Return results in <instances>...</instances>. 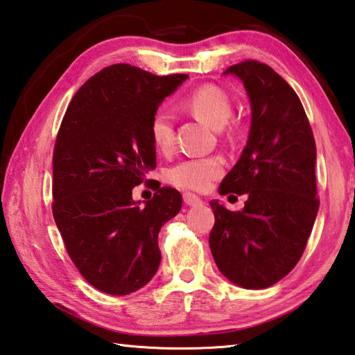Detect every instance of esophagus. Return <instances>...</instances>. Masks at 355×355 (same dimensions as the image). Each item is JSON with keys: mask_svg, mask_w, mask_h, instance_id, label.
Wrapping results in <instances>:
<instances>
[{"mask_svg": "<svg viewBox=\"0 0 355 355\" xmlns=\"http://www.w3.org/2000/svg\"><path fill=\"white\" fill-rule=\"evenodd\" d=\"M183 202L188 206H202L203 205V200L197 197L196 194H191V192H186V194H183Z\"/></svg>", "mask_w": 355, "mask_h": 355, "instance_id": "esophagus-1", "label": "esophagus"}]
</instances>
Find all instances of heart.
Here are the masks:
<instances>
[{
	"label": "heart",
	"instance_id": "1",
	"mask_svg": "<svg viewBox=\"0 0 355 355\" xmlns=\"http://www.w3.org/2000/svg\"><path fill=\"white\" fill-rule=\"evenodd\" d=\"M186 110L194 113L216 130H220L231 118V102L220 88L203 85L191 92L183 101ZM150 137L159 150H167L175 137V118L169 108H159L150 119ZM223 163L217 157L188 158L177 163L167 173L172 184L182 189L205 191L222 175Z\"/></svg>",
	"mask_w": 355,
	"mask_h": 355
}]
</instances>
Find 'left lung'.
Here are the masks:
<instances>
[{
	"mask_svg": "<svg viewBox=\"0 0 355 355\" xmlns=\"http://www.w3.org/2000/svg\"><path fill=\"white\" fill-rule=\"evenodd\" d=\"M251 107L248 141L218 194H247L233 212L211 200L216 223L209 248L220 273L233 284L257 290L284 278L300 261L320 202L315 182L317 146L293 88L263 63L230 67Z\"/></svg>",
	"mask_w": 355,
	"mask_h": 355,
	"instance_id": "8db88e82",
	"label": "left lung"
}]
</instances>
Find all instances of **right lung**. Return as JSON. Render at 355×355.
Masks as SVG:
<instances>
[{
	"instance_id": "obj_1",
	"label": "right lung",
	"mask_w": 355,
	"mask_h": 355,
	"mask_svg": "<svg viewBox=\"0 0 355 355\" xmlns=\"http://www.w3.org/2000/svg\"><path fill=\"white\" fill-rule=\"evenodd\" d=\"M188 77L118 63L83 83L63 116L53 214L71 261L101 292H137L159 267L158 233L182 209V196L164 186L141 205L132 191L157 167L152 116Z\"/></svg>"
}]
</instances>
